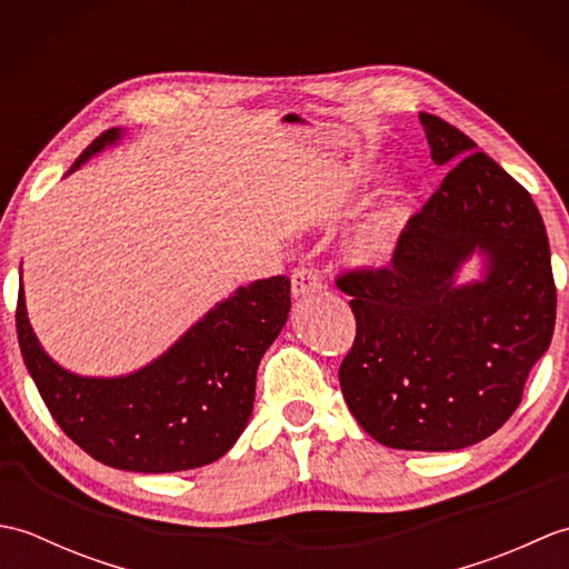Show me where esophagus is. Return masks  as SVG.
Returning a JSON list of instances; mask_svg holds the SVG:
<instances>
[{
  "label": "esophagus",
  "mask_w": 569,
  "mask_h": 569,
  "mask_svg": "<svg viewBox=\"0 0 569 569\" xmlns=\"http://www.w3.org/2000/svg\"><path fill=\"white\" fill-rule=\"evenodd\" d=\"M322 291L320 273L316 269H308V266H298L291 276V293L293 298H308L312 293Z\"/></svg>",
  "instance_id": "esophagus-1"
}]
</instances>
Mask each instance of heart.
Listing matches in <instances>:
<instances>
[{
	"label": "heart",
	"instance_id": "heart-1",
	"mask_svg": "<svg viewBox=\"0 0 569 569\" xmlns=\"http://www.w3.org/2000/svg\"><path fill=\"white\" fill-rule=\"evenodd\" d=\"M416 214V192L408 188L391 190L345 241V257L359 269H381Z\"/></svg>",
	"mask_w": 569,
	"mask_h": 569
}]
</instances>
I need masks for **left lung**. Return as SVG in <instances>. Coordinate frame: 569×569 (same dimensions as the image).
I'll use <instances>...</instances> for the list:
<instances>
[{"instance_id": "left-lung-1", "label": "left lung", "mask_w": 569, "mask_h": 569, "mask_svg": "<svg viewBox=\"0 0 569 569\" xmlns=\"http://www.w3.org/2000/svg\"><path fill=\"white\" fill-rule=\"evenodd\" d=\"M420 124L432 161L450 173L413 214L386 269L337 278L357 318L340 386L377 442L450 452L513 416L550 347L558 300L530 192L445 119L420 112ZM475 252L486 273L457 284Z\"/></svg>"}]
</instances>
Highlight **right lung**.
Listing matches in <instances>:
<instances>
[{"instance_id": "right-lung-1", "label": "right lung", "mask_w": 569, "mask_h": 569, "mask_svg": "<svg viewBox=\"0 0 569 569\" xmlns=\"http://www.w3.org/2000/svg\"><path fill=\"white\" fill-rule=\"evenodd\" d=\"M119 139L122 129L104 131L68 173ZM288 310L286 276L241 286L159 359L112 379L80 377L46 355L27 316L23 286L17 335L36 389L72 442L107 467L163 475L210 465L239 440L253 408L259 361Z\"/></svg>"}]
</instances>
